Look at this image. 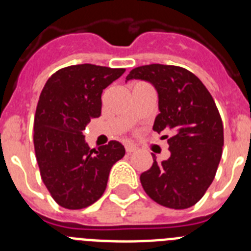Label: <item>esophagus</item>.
Listing matches in <instances>:
<instances>
[{
  "label": "esophagus",
  "mask_w": 251,
  "mask_h": 251,
  "mask_svg": "<svg viewBox=\"0 0 251 251\" xmlns=\"http://www.w3.org/2000/svg\"><path fill=\"white\" fill-rule=\"evenodd\" d=\"M124 148H126L127 153H132L137 150L136 146L133 145V143H130V142H126V143H124Z\"/></svg>",
  "instance_id": "34e87169"
}]
</instances>
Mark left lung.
<instances>
[{"label": "left lung", "mask_w": 251, "mask_h": 251, "mask_svg": "<svg viewBox=\"0 0 251 251\" xmlns=\"http://www.w3.org/2000/svg\"><path fill=\"white\" fill-rule=\"evenodd\" d=\"M141 79L158 92L159 114L153 130L170 145V158L141 175L146 194L159 205L183 210L202 199L220 163L224 126L220 113L202 81L187 69L151 64L134 68L126 80ZM154 156V154H153Z\"/></svg>", "instance_id": "1"}]
</instances>
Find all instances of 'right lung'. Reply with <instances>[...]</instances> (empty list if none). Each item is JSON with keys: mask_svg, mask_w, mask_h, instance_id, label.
Instances as JSON below:
<instances>
[{"mask_svg": "<svg viewBox=\"0 0 251 251\" xmlns=\"http://www.w3.org/2000/svg\"><path fill=\"white\" fill-rule=\"evenodd\" d=\"M126 69L80 64L51 75L40 94L34 121V147L40 175L55 202L85 208L104 194L112 166L126 150L110 141L98 150L85 143L83 130L100 117L101 93Z\"/></svg>", "mask_w": 251, "mask_h": 251, "instance_id": "add662e5", "label": "right lung"}]
</instances>
